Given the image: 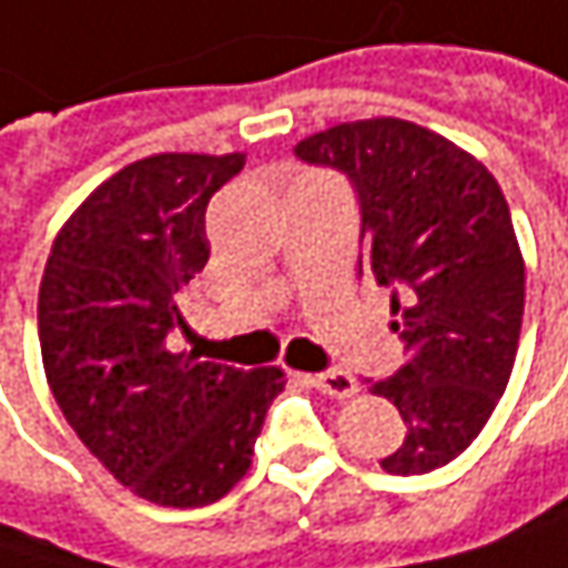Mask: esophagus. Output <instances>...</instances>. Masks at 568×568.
<instances>
[{
    "mask_svg": "<svg viewBox=\"0 0 568 568\" xmlns=\"http://www.w3.org/2000/svg\"><path fill=\"white\" fill-rule=\"evenodd\" d=\"M312 385L321 388L324 395H331V398H351L356 395V379H353L351 373H344V369H331V373H321V376H312Z\"/></svg>",
    "mask_w": 568,
    "mask_h": 568,
    "instance_id": "1",
    "label": "esophagus"
}]
</instances>
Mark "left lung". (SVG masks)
Returning a JSON list of instances; mask_svg holds the SVG:
<instances>
[{
  "mask_svg": "<svg viewBox=\"0 0 568 568\" xmlns=\"http://www.w3.org/2000/svg\"><path fill=\"white\" fill-rule=\"evenodd\" d=\"M347 173L359 199V273L392 285L408 363L373 385L405 420L385 473L447 466L491 417L517 356L524 256L501 185L453 141L405 118L344 121L295 144Z\"/></svg>",
  "mask_w": 568,
  "mask_h": 568,
  "instance_id": "obj_1",
  "label": "left lung"
}]
</instances>
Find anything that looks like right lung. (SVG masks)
<instances>
[{
	"label": "right lung",
	"instance_id": "add662e5",
	"mask_svg": "<svg viewBox=\"0 0 568 568\" xmlns=\"http://www.w3.org/2000/svg\"><path fill=\"white\" fill-rule=\"evenodd\" d=\"M244 153H153L99 185L53 237L38 337L67 424L118 483L202 508L251 469L280 366L234 369L173 351L180 298L209 263L205 209Z\"/></svg>",
	"mask_w": 568,
	"mask_h": 568
}]
</instances>
